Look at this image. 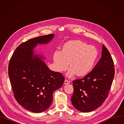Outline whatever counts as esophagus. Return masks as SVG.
<instances>
[{
  "label": "esophagus",
  "instance_id": "obj_1",
  "mask_svg": "<svg viewBox=\"0 0 124 124\" xmlns=\"http://www.w3.org/2000/svg\"><path fill=\"white\" fill-rule=\"evenodd\" d=\"M70 83V81L67 80V79H65L64 81V84H68Z\"/></svg>",
  "mask_w": 124,
  "mask_h": 124
}]
</instances>
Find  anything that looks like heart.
<instances>
[{
  "label": "heart",
  "mask_w": 124,
  "mask_h": 124,
  "mask_svg": "<svg viewBox=\"0 0 124 124\" xmlns=\"http://www.w3.org/2000/svg\"><path fill=\"white\" fill-rule=\"evenodd\" d=\"M98 56L96 48L80 40L70 41L65 44L62 51H56L53 60L56 70L63 72L69 67L67 75L72 77L87 74L93 69Z\"/></svg>",
  "instance_id": "b5f03b06"
}]
</instances>
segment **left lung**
<instances>
[{
    "instance_id": "8db88e82",
    "label": "left lung",
    "mask_w": 124,
    "mask_h": 124,
    "mask_svg": "<svg viewBox=\"0 0 124 124\" xmlns=\"http://www.w3.org/2000/svg\"><path fill=\"white\" fill-rule=\"evenodd\" d=\"M114 64L108 50L103 45L101 57L93 70L81 79L72 81L71 102L82 112L93 111L108 97L115 75Z\"/></svg>"
}]
</instances>
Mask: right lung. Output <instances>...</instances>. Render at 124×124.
I'll return each instance as SVG.
<instances>
[{"mask_svg": "<svg viewBox=\"0 0 124 124\" xmlns=\"http://www.w3.org/2000/svg\"><path fill=\"white\" fill-rule=\"evenodd\" d=\"M54 36L53 34L41 36L22 43L9 60L8 75L15 99L33 113H42L50 106L54 92L64 81L61 73L49 69L43 57L33 51L38 44H48Z\"/></svg>", "mask_w": 124, "mask_h": 124, "instance_id": "add662e5", "label": "right lung"}]
</instances>
